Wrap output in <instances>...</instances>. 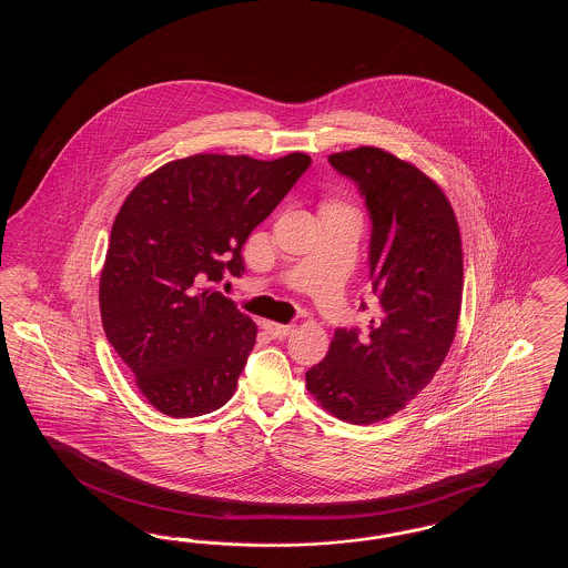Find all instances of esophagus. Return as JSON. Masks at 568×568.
Masks as SVG:
<instances>
[{"label":"esophagus","instance_id":"34e87169","mask_svg":"<svg viewBox=\"0 0 568 568\" xmlns=\"http://www.w3.org/2000/svg\"><path fill=\"white\" fill-rule=\"evenodd\" d=\"M264 329L271 334L272 338H285L294 332L292 325L274 324V322H264Z\"/></svg>","mask_w":568,"mask_h":568}]
</instances>
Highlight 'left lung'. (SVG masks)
<instances>
[{
  "mask_svg": "<svg viewBox=\"0 0 568 568\" xmlns=\"http://www.w3.org/2000/svg\"><path fill=\"white\" fill-rule=\"evenodd\" d=\"M327 160L366 197L378 317L366 334L338 327L306 387L334 417L368 426L403 410L449 353L462 306V239L447 195L413 163L377 146Z\"/></svg>",
  "mask_w": 568,
  "mask_h": 568,
  "instance_id": "obj_1",
  "label": "left lung"
}]
</instances>
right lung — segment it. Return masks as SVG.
Segmentation results:
<instances>
[{"label": "right lung", "instance_id": "obj_1", "mask_svg": "<svg viewBox=\"0 0 568 568\" xmlns=\"http://www.w3.org/2000/svg\"><path fill=\"white\" fill-rule=\"evenodd\" d=\"M308 165L304 153L272 162L200 153L158 168L125 197L100 313L110 345L163 415L197 417L234 396L257 325L206 285L243 274L248 234Z\"/></svg>", "mask_w": 568, "mask_h": 568}]
</instances>
